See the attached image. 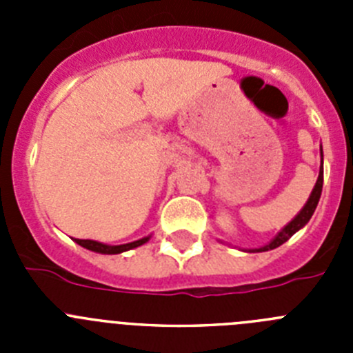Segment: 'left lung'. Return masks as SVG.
Masks as SVG:
<instances>
[{
  "instance_id": "1",
  "label": "left lung",
  "mask_w": 353,
  "mask_h": 353,
  "mask_svg": "<svg viewBox=\"0 0 353 353\" xmlns=\"http://www.w3.org/2000/svg\"><path fill=\"white\" fill-rule=\"evenodd\" d=\"M323 162V161H322ZM322 185H323V171H320V174H318V180H316V185H314L313 192H311L310 199H307V203L304 205V208H302L301 212H299V215L295 217V219L292 221V223L286 224L285 228H283L281 232L277 233L276 239L270 242V244H267L265 248H260V249H254L256 252L260 251H270V249H276L279 248L281 244H285L286 240L290 239V236L293 235L295 232H299L302 226H305L307 224V221L311 219V215H313L314 208H316L318 201H320V196H322ZM252 251V252H254Z\"/></svg>"
}]
</instances>
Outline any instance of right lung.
Returning a JSON list of instances; mask_svg holds the SVG:
<instances>
[{
  "label": "right lung",
  "instance_id": "obj_1",
  "mask_svg": "<svg viewBox=\"0 0 353 353\" xmlns=\"http://www.w3.org/2000/svg\"><path fill=\"white\" fill-rule=\"evenodd\" d=\"M79 245L83 248L90 249V251H95V252H102V254H118V252H123V251H129V249L138 248V245H143L148 240V236L141 240H136V242H130V244H121V245H105L101 244V242H95V240H81V239H74Z\"/></svg>",
  "mask_w": 353,
  "mask_h": 353
}]
</instances>
